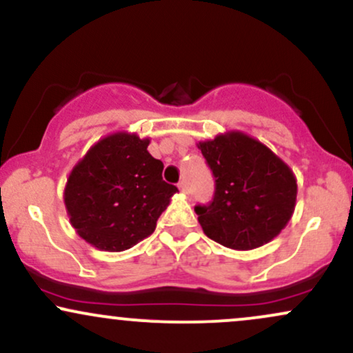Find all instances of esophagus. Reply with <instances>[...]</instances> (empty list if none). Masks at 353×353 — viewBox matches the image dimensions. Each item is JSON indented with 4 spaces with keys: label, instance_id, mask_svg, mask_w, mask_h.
<instances>
[{
    "label": "esophagus",
    "instance_id": "1",
    "mask_svg": "<svg viewBox=\"0 0 353 353\" xmlns=\"http://www.w3.org/2000/svg\"><path fill=\"white\" fill-rule=\"evenodd\" d=\"M177 188H179L182 194H188V182H185V181H181L179 184H177Z\"/></svg>",
    "mask_w": 353,
    "mask_h": 353
}]
</instances>
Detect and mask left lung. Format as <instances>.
<instances>
[{
  "label": "left lung",
  "mask_w": 353,
  "mask_h": 353,
  "mask_svg": "<svg viewBox=\"0 0 353 353\" xmlns=\"http://www.w3.org/2000/svg\"><path fill=\"white\" fill-rule=\"evenodd\" d=\"M216 177L208 205H196L204 234L221 245L250 250L267 244L289 224L297 179L277 154L241 131L197 144Z\"/></svg>",
  "instance_id": "1"
}]
</instances>
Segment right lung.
Segmentation results:
<instances>
[{
    "label": "right lung",
    "mask_w": 353,
    "mask_h": 353,
    "mask_svg": "<svg viewBox=\"0 0 353 353\" xmlns=\"http://www.w3.org/2000/svg\"><path fill=\"white\" fill-rule=\"evenodd\" d=\"M149 137L119 131L99 139L72 168L64 205L81 239L121 252L151 236L177 192L163 181L164 164L148 151Z\"/></svg>",
    "instance_id": "1"
}]
</instances>
